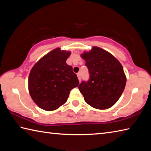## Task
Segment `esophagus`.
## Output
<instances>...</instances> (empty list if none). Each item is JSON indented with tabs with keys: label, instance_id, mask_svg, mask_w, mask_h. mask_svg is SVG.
Listing matches in <instances>:
<instances>
[{
	"label": "esophagus",
	"instance_id": "34e87169",
	"mask_svg": "<svg viewBox=\"0 0 151 151\" xmlns=\"http://www.w3.org/2000/svg\"><path fill=\"white\" fill-rule=\"evenodd\" d=\"M77 77L78 78L79 82H81V73H77Z\"/></svg>",
	"mask_w": 151,
	"mask_h": 151
}]
</instances>
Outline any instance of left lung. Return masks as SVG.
<instances>
[{"label": "left lung", "mask_w": 151, "mask_h": 151, "mask_svg": "<svg viewBox=\"0 0 151 151\" xmlns=\"http://www.w3.org/2000/svg\"><path fill=\"white\" fill-rule=\"evenodd\" d=\"M81 57L89 73L88 81H82L78 86L86 103L99 110L111 107L126 86L123 66L111 54L97 47L84 52Z\"/></svg>", "instance_id": "8db88e82"}]
</instances>
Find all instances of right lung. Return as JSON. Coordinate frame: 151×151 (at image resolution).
Instances as JSON below:
<instances>
[{
	"mask_svg": "<svg viewBox=\"0 0 151 151\" xmlns=\"http://www.w3.org/2000/svg\"><path fill=\"white\" fill-rule=\"evenodd\" d=\"M70 52L56 48L47 54L32 68L28 90L34 102L46 111H52L65 104L70 91L79 81L73 67L66 63Z\"/></svg>",
	"mask_w": 151,
	"mask_h": 151,
	"instance_id": "obj_1",
	"label": "right lung"
}]
</instances>
